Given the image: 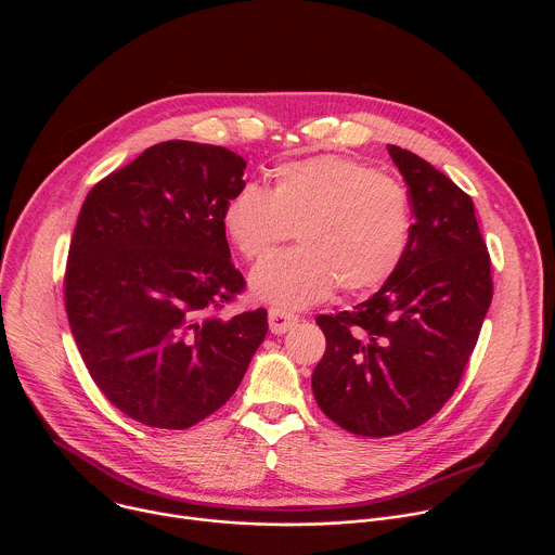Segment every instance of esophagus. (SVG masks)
<instances>
[{
	"instance_id": "esophagus-1",
	"label": "esophagus",
	"mask_w": 555,
	"mask_h": 555,
	"mask_svg": "<svg viewBox=\"0 0 555 555\" xmlns=\"http://www.w3.org/2000/svg\"><path fill=\"white\" fill-rule=\"evenodd\" d=\"M296 323H298V319H296L294 313H289L285 309H279V307L270 309V330H272V334H285Z\"/></svg>"
}]
</instances>
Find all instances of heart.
<instances>
[{
  "mask_svg": "<svg viewBox=\"0 0 555 555\" xmlns=\"http://www.w3.org/2000/svg\"><path fill=\"white\" fill-rule=\"evenodd\" d=\"M221 225L246 259H261L296 230L298 248L263 259L250 274L259 300L300 309L336 285L356 294L400 268L413 232L406 189L343 155H315L274 169L272 186L228 197Z\"/></svg>",
  "mask_w": 555,
  "mask_h": 555,
  "instance_id": "b5f03b06",
  "label": "heart"
}]
</instances>
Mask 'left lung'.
Wrapping results in <instances>:
<instances>
[{
  "mask_svg": "<svg viewBox=\"0 0 555 555\" xmlns=\"http://www.w3.org/2000/svg\"><path fill=\"white\" fill-rule=\"evenodd\" d=\"M409 184L413 232L395 274L353 311L321 313L311 375L321 411L362 437L426 424L452 398L492 302L490 255L469 195L420 155L388 144Z\"/></svg>",
  "mask_w": 555,
  "mask_h": 555,
  "instance_id": "8db88e82",
  "label": "left lung"
}]
</instances>
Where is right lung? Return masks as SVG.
<instances>
[{"mask_svg":"<svg viewBox=\"0 0 555 555\" xmlns=\"http://www.w3.org/2000/svg\"><path fill=\"white\" fill-rule=\"evenodd\" d=\"M246 160L169 140L86 197L65 268V311L81 358L127 417L184 430L221 409L268 334V311H217L246 287L221 210Z\"/></svg>","mask_w":555,"mask_h":555,"instance_id":"right-lung-1","label":"right lung"}]
</instances>
